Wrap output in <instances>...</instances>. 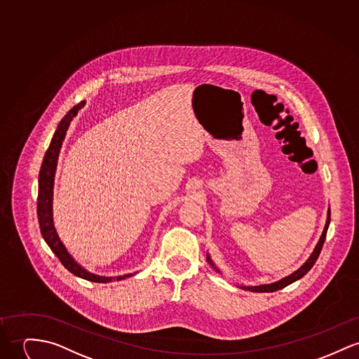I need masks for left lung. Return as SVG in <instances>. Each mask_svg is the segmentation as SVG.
I'll return each instance as SVG.
<instances>
[{
    "label": "left lung",
    "mask_w": 359,
    "mask_h": 359,
    "mask_svg": "<svg viewBox=\"0 0 359 359\" xmlns=\"http://www.w3.org/2000/svg\"><path fill=\"white\" fill-rule=\"evenodd\" d=\"M330 222H331V208L328 209L327 222H325V226H324V231H323V233H321V236H320L318 243L316 245V248L313 250V252L310 254V257L307 258V261L304 262V265H302L298 271H295V272H294V273H291L290 276L283 277L281 280L275 281V283H271V284H261V285H251V287H248V285H241V288H243V290H248V291H251V292H273V291L281 290V288H284V287L290 285L291 283H294V281L299 280L301 277H304V275H306V273L313 268V265L316 264V261H317V258H318V255H320V252H321V248L324 246V242H325V238H327V231H328ZM206 258H208V262L212 265V268H213L217 273H221L220 271L215 266V264L212 262V258H210V255H209V254L206 255Z\"/></svg>",
    "instance_id": "1"
}]
</instances>
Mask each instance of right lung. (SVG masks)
Returning <instances> with one entry per match:
<instances>
[{"instance_id": "obj_1", "label": "right lung", "mask_w": 359, "mask_h": 359, "mask_svg": "<svg viewBox=\"0 0 359 359\" xmlns=\"http://www.w3.org/2000/svg\"><path fill=\"white\" fill-rule=\"evenodd\" d=\"M84 104L86 102L82 101L81 104L74 107L62 117V120L57 126V130H55V135L49 144V149L45 153L42 166L39 170V179H38V206H36L38 221H39L42 238L45 239L48 246L52 248L55 257L65 266V269H68L71 273L84 278V280H88V281H95V283H109L113 280L118 281V280L134 276V275L128 273V275H123V276L105 277L98 276V275H94V273H90L88 271H86L72 258V255L62 245V242L55 231V220H53V189H55V168H57L60 149L62 146L67 130H68L72 118L78 114V111L82 109Z\"/></svg>"}]
</instances>
